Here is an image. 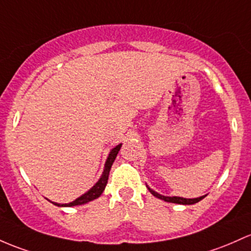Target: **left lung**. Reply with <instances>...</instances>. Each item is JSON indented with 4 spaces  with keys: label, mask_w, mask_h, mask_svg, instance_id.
<instances>
[{
    "label": "left lung",
    "mask_w": 251,
    "mask_h": 251,
    "mask_svg": "<svg viewBox=\"0 0 251 251\" xmlns=\"http://www.w3.org/2000/svg\"><path fill=\"white\" fill-rule=\"evenodd\" d=\"M148 189H149V191H150L151 194H153L156 198H158V199H162V200H164V201H168V202L182 203V205H193V203L199 202L200 200H202L203 198H205V195H203V197L197 198V199H184V198H180V197H163V195L158 194V193H156L155 191H152V189H151L150 187H148Z\"/></svg>",
    "instance_id": "obj_1"
}]
</instances>
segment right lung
Returning a JSON list of instances; mask_svg holds the SVG:
<instances>
[{"instance_id":"obj_1","label":"right lung","mask_w":251,"mask_h":251,"mask_svg":"<svg viewBox=\"0 0 251 251\" xmlns=\"http://www.w3.org/2000/svg\"><path fill=\"white\" fill-rule=\"evenodd\" d=\"M121 148V144L118 145V147H115L113 150L111 151V153H109L108 158H107L106 161V164H104V170H103V174L101 176V178L99 180V182L95 184L94 187H93L92 189H90L89 192H87L85 194L82 195V197L77 198L75 201L73 202H69V203H54V205L57 206H76V205H83V203L88 202V201H92V200L96 199V198L100 197L101 194H102V192L104 191V187H106L107 184V181H108V175H109V170H111L112 168V164L113 162H114L115 157H117L118 152H119Z\"/></svg>"}]
</instances>
